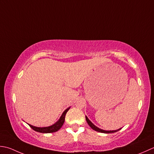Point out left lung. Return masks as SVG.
<instances>
[{
    "mask_svg": "<svg viewBox=\"0 0 154 154\" xmlns=\"http://www.w3.org/2000/svg\"><path fill=\"white\" fill-rule=\"evenodd\" d=\"M86 121H87V123L88 124V125L91 127V128H92V129H93L94 130L96 131H98V132L105 133V134L114 133V132H116V131H119V130H120L121 129V128H120V129H119V130H112V131H106V130H103L100 129V128H98V127H96V125H94V124L92 123V122H91L89 120V119L87 118V116H86Z\"/></svg>",
    "mask_w": 154,
    "mask_h": 154,
    "instance_id": "8db88e82",
    "label": "left lung"
}]
</instances>
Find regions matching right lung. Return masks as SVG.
I'll list each match as a JSON object with an SVG mask.
<instances>
[{
    "instance_id": "1",
    "label": "right lung",
    "mask_w": 154,
    "mask_h": 154,
    "mask_svg": "<svg viewBox=\"0 0 154 154\" xmlns=\"http://www.w3.org/2000/svg\"><path fill=\"white\" fill-rule=\"evenodd\" d=\"M70 108H67L66 110L63 112V114H62L61 117L60 118L59 120L55 123L54 124H53L52 125H51V126L48 127H45V128H38L33 126V125L29 124V126L32 128V130L34 131H38V132H40V133H53V132H56V131H58L60 129L61 127L62 126V125L64 124V122L65 120V116L67 112L69 110Z\"/></svg>"
}]
</instances>
